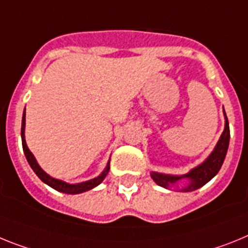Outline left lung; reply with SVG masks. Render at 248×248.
<instances>
[{
    "label": "left lung",
    "instance_id": "1",
    "mask_svg": "<svg viewBox=\"0 0 248 248\" xmlns=\"http://www.w3.org/2000/svg\"><path fill=\"white\" fill-rule=\"evenodd\" d=\"M225 115V130L217 142L216 147L211 152L210 156L201 163L196 166L188 173L182 176H173V175H165V173H158V172H151V177L156 182L158 186L165 187V188H172L177 185V182L182 178H186L187 185L180 189L181 192H191L195 189L200 188L203 185H206L210 180L217 175L219 171L223 161H225L226 154L228 150V143H230V126H228V120L226 116V112L223 109Z\"/></svg>",
    "mask_w": 248,
    "mask_h": 248
}]
</instances>
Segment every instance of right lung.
I'll list each match as a JSON object with an SVG mask.
<instances>
[{
	"label": "right lung",
	"instance_id": "right-lung-1",
	"mask_svg": "<svg viewBox=\"0 0 248 248\" xmlns=\"http://www.w3.org/2000/svg\"><path fill=\"white\" fill-rule=\"evenodd\" d=\"M25 126H26V108L23 111V116H22V127H21V139H22V147H23V152H25V156L29 161L30 166H31V169L33 170V172L36 175L38 176L42 182H45L46 185H48L49 187H52L55 188L56 191H60V192H63V193H68V195H77V193H82L88 191V189H92L93 187L98 186V185L105 180V177L107 176L109 171V161L107 162L106 169L103 170V172L101 173L100 176L97 177L92 178L90 181H85V182H81V184H75V185H71L67 184V182H64V181L61 180H57V178H53L51 177L49 175H47L46 172L44 170L41 169L40 165L37 163L34 156L32 155L31 151L29 150L27 147V143H26V140H25Z\"/></svg>",
	"mask_w": 248,
	"mask_h": 248
}]
</instances>
